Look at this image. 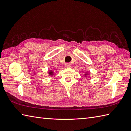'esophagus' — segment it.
Segmentation results:
<instances>
[{"instance_id": "esophagus-1", "label": "esophagus", "mask_w": 131, "mask_h": 131, "mask_svg": "<svg viewBox=\"0 0 131 131\" xmlns=\"http://www.w3.org/2000/svg\"><path fill=\"white\" fill-rule=\"evenodd\" d=\"M65 66H66V67H67V68H70V67H71V64L69 63H66Z\"/></svg>"}]
</instances>
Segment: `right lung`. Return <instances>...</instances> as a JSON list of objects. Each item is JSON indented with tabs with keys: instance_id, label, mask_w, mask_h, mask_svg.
Here are the masks:
<instances>
[{
	"instance_id": "1",
	"label": "right lung",
	"mask_w": 131,
	"mask_h": 131,
	"mask_svg": "<svg viewBox=\"0 0 131 131\" xmlns=\"http://www.w3.org/2000/svg\"><path fill=\"white\" fill-rule=\"evenodd\" d=\"M50 74H51V72H50Z\"/></svg>"
}]
</instances>
